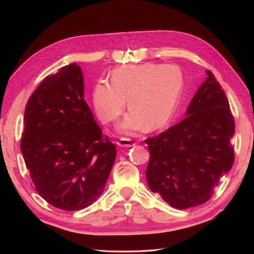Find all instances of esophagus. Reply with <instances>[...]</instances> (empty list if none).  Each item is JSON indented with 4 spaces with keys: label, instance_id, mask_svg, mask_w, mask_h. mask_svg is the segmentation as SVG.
<instances>
[{
    "label": "esophagus",
    "instance_id": "34e87169",
    "mask_svg": "<svg viewBox=\"0 0 254 254\" xmlns=\"http://www.w3.org/2000/svg\"><path fill=\"white\" fill-rule=\"evenodd\" d=\"M117 143L121 147H131V146L135 145V143L132 140L127 139V137H121Z\"/></svg>",
    "mask_w": 254,
    "mask_h": 254
}]
</instances>
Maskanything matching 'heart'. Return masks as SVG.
<instances>
[{"label":"heart","instance_id":"obj_1","mask_svg":"<svg viewBox=\"0 0 254 254\" xmlns=\"http://www.w3.org/2000/svg\"><path fill=\"white\" fill-rule=\"evenodd\" d=\"M184 77L175 64H143L115 68L111 81L99 80L93 90V105L102 122L117 120L126 106L131 110L120 125L124 132L163 127L179 103Z\"/></svg>","mask_w":254,"mask_h":254}]
</instances>
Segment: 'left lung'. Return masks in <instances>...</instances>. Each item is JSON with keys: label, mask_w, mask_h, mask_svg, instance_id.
Instances as JSON below:
<instances>
[{"label": "left lung", "mask_w": 254, "mask_h": 254, "mask_svg": "<svg viewBox=\"0 0 254 254\" xmlns=\"http://www.w3.org/2000/svg\"><path fill=\"white\" fill-rule=\"evenodd\" d=\"M181 122L146 139V179L153 193L176 209L206 202L234 162L235 123L224 89L207 70Z\"/></svg>", "instance_id": "8db88e82"}]
</instances>
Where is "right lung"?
<instances>
[{"mask_svg":"<svg viewBox=\"0 0 254 254\" xmlns=\"http://www.w3.org/2000/svg\"><path fill=\"white\" fill-rule=\"evenodd\" d=\"M21 152L39 195L64 211L103 194L117 157L83 99V76L71 64L45 77L24 112Z\"/></svg>","mask_w":254,"mask_h":254,"instance_id":"add662e5","label":"right lung"}]
</instances>
